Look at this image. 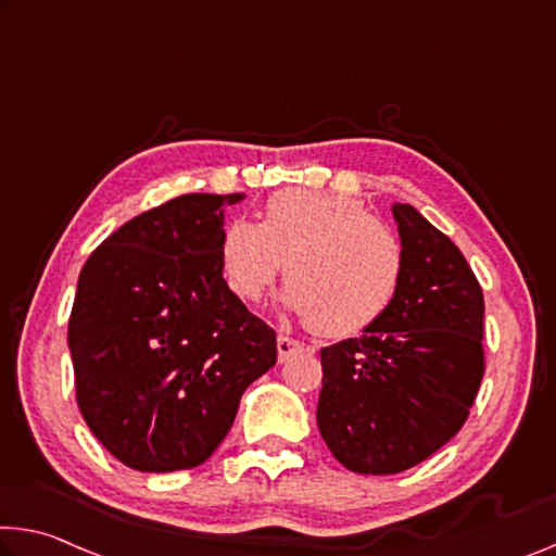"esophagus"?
<instances>
[{"mask_svg":"<svg viewBox=\"0 0 556 556\" xmlns=\"http://www.w3.org/2000/svg\"><path fill=\"white\" fill-rule=\"evenodd\" d=\"M299 351H304V343L302 341L289 339V337H279L277 339V356H279L281 364H285V361H289V358H294Z\"/></svg>","mask_w":556,"mask_h":556,"instance_id":"34e87169","label":"esophagus"}]
</instances>
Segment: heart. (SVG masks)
<instances>
[{
  "instance_id": "1",
  "label": "heart",
  "mask_w": 556,
  "mask_h": 556,
  "mask_svg": "<svg viewBox=\"0 0 556 556\" xmlns=\"http://www.w3.org/2000/svg\"><path fill=\"white\" fill-rule=\"evenodd\" d=\"M219 264L242 302H257L287 267L292 285L281 304L306 316L319 337L346 339L391 309L405 254L399 235L358 200L292 188L269 198L262 225L225 227Z\"/></svg>"
}]
</instances>
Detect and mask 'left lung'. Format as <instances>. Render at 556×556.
<instances>
[{
	"label": "left lung",
	"instance_id": "obj_1",
	"mask_svg": "<svg viewBox=\"0 0 556 556\" xmlns=\"http://www.w3.org/2000/svg\"><path fill=\"white\" fill-rule=\"evenodd\" d=\"M401 292L356 339L321 349L316 422L333 457L361 475L403 472L443 447L478 395L484 299L468 260L413 205L395 202Z\"/></svg>",
	"mask_w": 556,
	"mask_h": 556
}]
</instances>
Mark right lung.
<instances>
[{
    "instance_id": "obj_1",
    "label": "right lung",
    "mask_w": 556,
    "mask_h": 556,
    "mask_svg": "<svg viewBox=\"0 0 556 556\" xmlns=\"http://www.w3.org/2000/svg\"><path fill=\"white\" fill-rule=\"evenodd\" d=\"M192 192L118 227L78 275L68 349L101 445L140 472L198 468L242 393L277 364V333L223 279L225 210Z\"/></svg>"
}]
</instances>
